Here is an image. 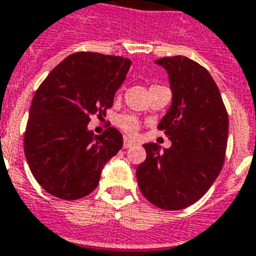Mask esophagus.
<instances>
[{
    "instance_id": "esophagus-1",
    "label": "esophagus",
    "mask_w": 256,
    "mask_h": 256,
    "mask_svg": "<svg viewBox=\"0 0 256 256\" xmlns=\"http://www.w3.org/2000/svg\"><path fill=\"white\" fill-rule=\"evenodd\" d=\"M132 145H136V142L132 141V138H128V136H124V148H132Z\"/></svg>"
}]
</instances>
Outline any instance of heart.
<instances>
[{"mask_svg":"<svg viewBox=\"0 0 256 256\" xmlns=\"http://www.w3.org/2000/svg\"><path fill=\"white\" fill-rule=\"evenodd\" d=\"M115 124L116 126L124 132L126 134H136L140 128H141V122L138 120V118H136L134 115L130 114H124L120 115L116 120H115Z\"/></svg>","mask_w":256,"mask_h":256,"instance_id":"1","label":"heart"}]
</instances>
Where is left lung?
<instances>
[{
    "mask_svg": "<svg viewBox=\"0 0 256 256\" xmlns=\"http://www.w3.org/2000/svg\"><path fill=\"white\" fill-rule=\"evenodd\" d=\"M173 102L158 130L172 146L145 144L146 160L136 168L142 194L161 210H178L202 198L226 160L228 114L218 86L206 68L185 56L161 58Z\"/></svg>",
    "mask_w": 256,
    "mask_h": 256,
    "instance_id": "left-lung-1",
    "label": "left lung"
}]
</instances>
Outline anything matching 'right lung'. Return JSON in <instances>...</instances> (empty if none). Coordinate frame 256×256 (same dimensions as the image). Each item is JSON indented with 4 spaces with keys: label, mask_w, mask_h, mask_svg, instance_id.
Returning a JSON list of instances; mask_svg holds the SVG:
<instances>
[{
    "label": "right lung",
    "mask_w": 256,
    "mask_h": 256,
    "mask_svg": "<svg viewBox=\"0 0 256 256\" xmlns=\"http://www.w3.org/2000/svg\"><path fill=\"white\" fill-rule=\"evenodd\" d=\"M128 58L98 52L70 54L50 72L33 96L24 134L32 174L44 190L78 200L96 188L104 164L122 149V134L108 128L94 136L92 115H106L126 79Z\"/></svg>",
    "instance_id": "add662e5"
}]
</instances>
